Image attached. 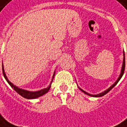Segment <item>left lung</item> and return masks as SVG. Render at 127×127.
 I'll list each match as a JSON object with an SVG mask.
<instances>
[{
  "mask_svg": "<svg viewBox=\"0 0 127 127\" xmlns=\"http://www.w3.org/2000/svg\"><path fill=\"white\" fill-rule=\"evenodd\" d=\"M125 53H124V58H123V63H122V69H121V73H120V76L118 77V80L116 81L113 84V85H111V87L109 88H108L106 90H105V91H103V93H99V94H97V95H90V94H89V93H86L85 91H84V90H83L82 89L79 88L81 90L83 93H84L85 94H86V95H89V96H95V97H100V96H103V95H105L106 94H107V93H108L110 90H111V89H113V88H114L115 85H117V83H118V82H119V81L121 79L122 76H123V74H124V72H125Z\"/></svg>",
  "mask_w": 127,
  "mask_h": 127,
  "instance_id": "obj_1",
  "label": "left lung"
}]
</instances>
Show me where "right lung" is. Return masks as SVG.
Listing matches in <instances>:
<instances>
[{
	"label": "right lung",
	"mask_w": 127,
	"mask_h": 127,
	"mask_svg": "<svg viewBox=\"0 0 127 127\" xmlns=\"http://www.w3.org/2000/svg\"><path fill=\"white\" fill-rule=\"evenodd\" d=\"M2 73H3V76L5 78V80L7 81V82L9 84V85L12 88L16 93H19L20 95L21 96H22L24 98L26 99H36V98H38L39 96H42L44 95H45L46 93H48V91L49 90V89L51 88V85L52 83L53 80V78H54V76H55V72L53 74V76L52 81H51V84L49 85V86L48 88L44 89H42L41 90H39V91H35V92H31V91H28V90H23V89L19 88L18 87H16V85H14V84H12L11 82L9 81L8 80L7 77L6 76L5 73V70H4V68H3V64H2Z\"/></svg>",
	"instance_id": "right-lung-1"
}]
</instances>
